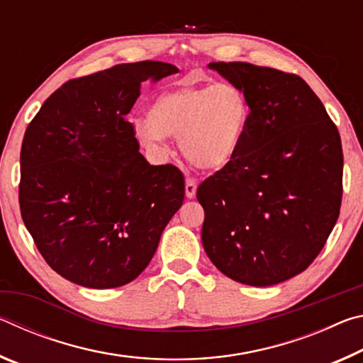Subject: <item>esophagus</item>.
<instances>
[{
  "mask_svg": "<svg viewBox=\"0 0 363 363\" xmlns=\"http://www.w3.org/2000/svg\"><path fill=\"white\" fill-rule=\"evenodd\" d=\"M196 195V184L194 179L186 181V196L187 199H195Z\"/></svg>",
  "mask_w": 363,
  "mask_h": 363,
  "instance_id": "34e87169",
  "label": "esophagus"
}]
</instances>
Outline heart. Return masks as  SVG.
Wrapping results in <instances>:
<instances>
[{
  "mask_svg": "<svg viewBox=\"0 0 363 363\" xmlns=\"http://www.w3.org/2000/svg\"><path fill=\"white\" fill-rule=\"evenodd\" d=\"M250 120V102L237 86L184 84L153 97L147 120L134 121V134L155 150L164 136H174L190 164L214 173L237 157Z\"/></svg>",
  "mask_w": 363,
  "mask_h": 363,
  "instance_id": "1",
  "label": "heart"
}]
</instances>
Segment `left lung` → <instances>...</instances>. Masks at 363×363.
<instances>
[{"label":"left lung","instance_id":"8db88e82","mask_svg":"<svg viewBox=\"0 0 363 363\" xmlns=\"http://www.w3.org/2000/svg\"><path fill=\"white\" fill-rule=\"evenodd\" d=\"M208 67L243 91L251 120L233 162L196 190L201 243L229 279L277 285L311 266L340 216V133L298 75L247 62Z\"/></svg>","mask_w":363,"mask_h":363}]
</instances>
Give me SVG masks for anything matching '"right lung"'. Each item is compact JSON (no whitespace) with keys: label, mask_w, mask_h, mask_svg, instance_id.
Returning <instances> with one entry per match:
<instances>
[{"label":"right lung","mask_w":363,"mask_h":363,"mask_svg":"<svg viewBox=\"0 0 363 363\" xmlns=\"http://www.w3.org/2000/svg\"><path fill=\"white\" fill-rule=\"evenodd\" d=\"M157 60L70 79L48 97L21 150L23 224L64 279L94 290L133 281L182 206L184 176L153 167L125 116L144 82L177 73Z\"/></svg>","instance_id":"obj_1"}]
</instances>
